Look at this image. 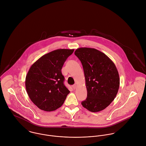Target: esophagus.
I'll use <instances>...</instances> for the list:
<instances>
[{
  "label": "esophagus",
  "mask_w": 146,
  "mask_h": 146,
  "mask_svg": "<svg viewBox=\"0 0 146 146\" xmlns=\"http://www.w3.org/2000/svg\"><path fill=\"white\" fill-rule=\"evenodd\" d=\"M72 87H73L74 90H75V89L77 88V85H76V84H75V85H73V86H72Z\"/></svg>",
  "instance_id": "1"
}]
</instances>
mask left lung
I'll list each match as a JSON object with an SVG mask.
<instances>
[{
    "mask_svg": "<svg viewBox=\"0 0 146 146\" xmlns=\"http://www.w3.org/2000/svg\"><path fill=\"white\" fill-rule=\"evenodd\" d=\"M84 71L88 97L81 104L92 112L107 108L115 99L119 87V77L114 62L103 52L81 47L74 52Z\"/></svg>",
    "mask_w": 146,
    "mask_h": 146,
    "instance_id": "left-lung-1",
    "label": "left lung"
}]
</instances>
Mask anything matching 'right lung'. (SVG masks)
<instances>
[{
	"label": "right lung",
	"instance_id": "right-lung-1",
	"mask_svg": "<svg viewBox=\"0 0 146 146\" xmlns=\"http://www.w3.org/2000/svg\"><path fill=\"white\" fill-rule=\"evenodd\" d=\"M74 49H58L46 54L30 68L25 88L32 102L40 110L55 111L64 103L69 90L64 84L61 69Z\"/></svg>",
	"mask_w": 146,
	"mask_h": 146
}]
</instances>
